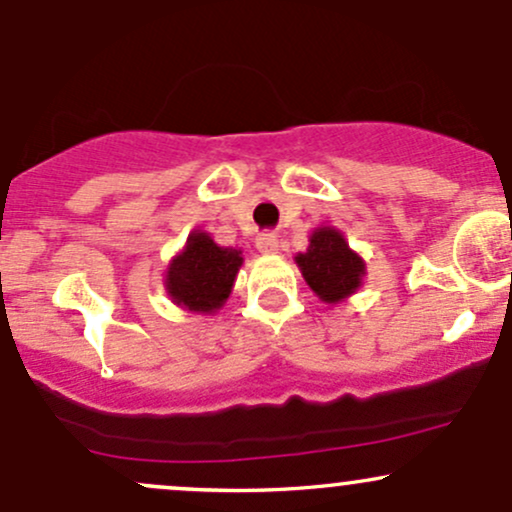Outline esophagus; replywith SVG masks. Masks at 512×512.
<instances>
[{"label":"esophagus","mask_w":512,"mask_h":512,"mask_svg":"<svg viewBox=\"0 0 512 512\" xmlns=\"http://www.w3.org/2000/svg\"><path fill=\"white\" fill-rule=\"evenodd\" d=\"M257 250H260L262 255H274V252L279 250V238H276L274 233H260V236H257Z\"/></svg>","instance_id":"34e87169"}]
</instances>
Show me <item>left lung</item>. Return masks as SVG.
Returning a JSON list of instances; mask_svg holds the SVG:
<instances>
[{"label": "left lung", "mask_w": 512, "mask_h": 512, "mask_svg": "<svg viewBox=\"0 0 512 512\" xmlns=\"http://www.w3.org/2000/svg\"><path fill=\"white\" fill-rule=\"evenodd\" d=\"M296 264L305 284L325 303H339L349 298L361 286L363 274H366V262L332 226L315 228L308 250L296 255Z\"/></svg>", "instance_id": "left-lung-1"}]
</instances>
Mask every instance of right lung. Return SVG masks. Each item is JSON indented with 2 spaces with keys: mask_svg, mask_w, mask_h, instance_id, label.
Here are the masks:
<instances>
[{
  "mask_svg": "<svg viewBox=\"0 0 512 512\" xmlns=\"http://www.w3.org/2000/svg\"><path fill=\"white\" fill-rule=\"evenodd\" d=\"M243 250L221 248L209 233L192 231L185 248L175 255L166 272L170 301L190 313L211 315L231 296Z\"/></svg>",
  "mask_w": 512,
  "mask_h": 512,
  "instance_id": "1",
  "label": "right lung"
}]
</instances>
